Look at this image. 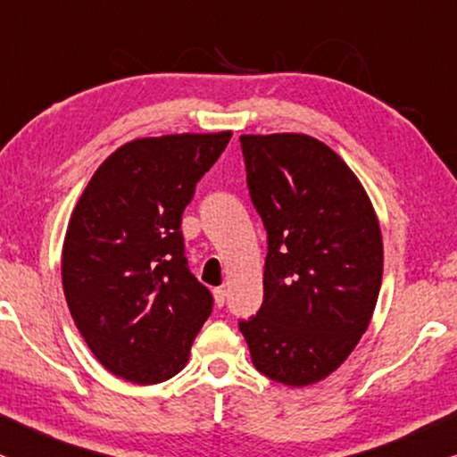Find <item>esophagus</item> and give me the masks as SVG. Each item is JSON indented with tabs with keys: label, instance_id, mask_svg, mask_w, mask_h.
Here are the masks:
<instances>
[{
	"label": "esophagus",
	"instance_id": "34e87169",
	"mask_svg": "<svg viewBox=\"0 0 457 457\" xmlns=\"http://www.w3.org/2000/svg\"><path fill=\"white\" fill-rule=\"evenodd\" d=\"M212 295H215V305L217 307H223L225 305V296H228V292H225V288H215V290H212Z\"/></svg>",
	"mask_w": 457,
	"mask_h": 457
}]
</instances>
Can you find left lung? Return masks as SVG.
Masks as SVG:
<instances>
[{
	"instance_id": "1",
	"label": "left lung",
	"mask_w": 457,
	"mask_h": 457,
	"mask_svg": "<svg viewBox=\"0 0 457 457\" xmlns=\"http://www.w3.org/2000/svg\"><path fill=\"white\" fill-rule=\"evenodd\" d=\"M267 232L263 305L240 321L254 368L288 386L330 376L368 330L382 284V234L361 181L305 133L240 136Z\"/></svg>"
}]
</instances>
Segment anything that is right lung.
<instances>
[{
  "label": "right lung",
  "mask_w": 457,
  "mask_h": 457,
  "mask_svg": "<svg viewBox=\"0 0 457 457\" xmlns=\"http://www.w3.org/2000/svg\"><path fill=\"white\" fill-rule=\"evenodd\" d=\"M232 131L139 137L97 167L72 211L62 288L108 372L158 385L181 372L212 312L187 270L181 215Z\"/></svg>",
  "instance_id": "1"
}]
</instances>
